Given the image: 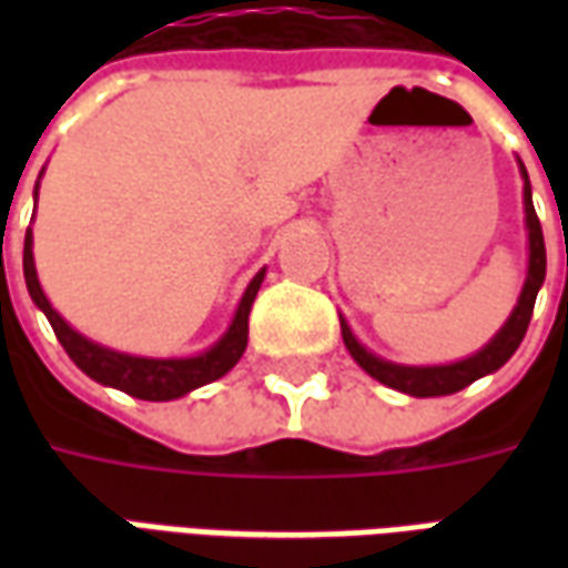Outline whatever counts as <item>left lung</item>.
<instances>
[{
  "instance_id": "8db88e82",
  "label": "left lung",
  "mask_w": 568,
  "mask_h": 568,
  "mask_svg": "<svg viewBox=\"0 0 568 568\" xmlns=\"http://www.w3.org/2000/svg\"><path fill=\"white\" fill-rule=\"evenodd\" d=\"M520 175H524V212H526V231H529V264H526V283L520 288V297L514 304L511 316L505 320L499 332L493 334V341L487 346H480L475 356L459 358L450 365H395L386 358L374 356L368 346L358 344V337L353 328L346 325L341 316V334L344 344L349 349V356L356 358L358 368L368 371L374 381H381L389 389L414 395V398H435V395H453L465 389L468 383L487 377L493 371H499L508 358L517 353V346L524 341L529 320H532V307H536V295L541 283H545V236H541V224H538L536 206H532V187H529V175L526 166L520 163Z\"/></svg>"
}]
</instances>
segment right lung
<instances>
[{
  "mask_svg": "<svg viewBox=\"0 0 568 568\" xmlns=\"http://www.w3.org/2000/svg\"><path fill=\"white\" fill-rule=\"evenodd\" d=\"M36 197H39V182H36ZM23 280H27V288H30V297L36 307L42 310L51 328H54L57 341L63 344V349L69 353V358L79 365L91 381L103 383V386H112V389H121V393L133 395V398H142V402H173V398H182V395L194 393L206 383L219 381L227 371L234 368L240 356L246 353L248 341V310L255 304V295H258L261 283H264V271H258L252 276V283L246 285V292L236 304V313L227 332L197 356L185 358H151V356H130V353H118V349H109V346L97 344L91 337L79 334L72 325H69L54 307L51 301L42 292V283H39V273H36V258H32V231H27V240H23Z\"/></svg>",
  "mask_w": 568,
  "mask_h": 568,
  "instance_id": "obj_1",
  "label": "right lung"
}]
</instances>
